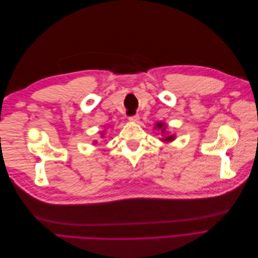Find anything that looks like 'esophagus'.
Segmentation results:
<instances>
[{"label":"esophagus","instance_id":"1","mask_svg":"<svg viewBox=\"0 0 258 258\" xmlns=\"http://www.w3.org/2000/svg\"><path fill=\"white\" fill-rule=\"evenodd\" d=\"M129 120H130L131 122H139L140 116H139L138 114H137V115H132V116L129 117Z\"/></svg>","mask_w":258,"mask_h":258}]
</instances>
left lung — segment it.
<instances>
[{
	"label": "left lung",
	"mask_w": 258,
	"mask_h": 258,
	"mask_svg": "<svg viewBox=\"0 0 258 258\" xmlns=\"http://www.w3.org/2000/svg\"><path fill=\"white\" fill-rule=\"evenodd\" d=\"M155 128H156V129H160V130H161V132L163 134V132H165V130H166V124L163 123V122H158V123H156ZM174 139H175V137H174V136H169V135H166L165 137H163V139H161V140H162L163 142H171V141H173Z\"/></svg>",
	"instance_id": "left-lung-1"
}]
</instances>
